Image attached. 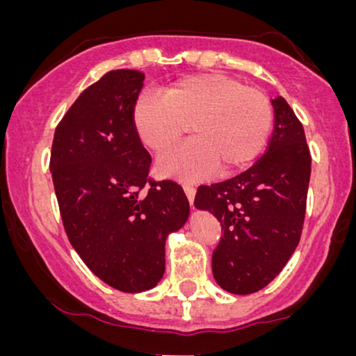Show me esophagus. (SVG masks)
<instances>
[{
    "label": "esophagus",
    "mask_w": 356,
    "mask_h": 356,
    "mask_svg": "<svg viewBox=\"0 0 356 356\" xmlns=\"http://www.w3.org/2000/svg\"><path fill=\"white\" fill-rule=\"evenodd\" d=\"M184 192H186L187 199H189L191 206H194V197H195V187L192 184H184Z\"/></svg>",
    "instance_id": "34e87169"
}]
</instances>
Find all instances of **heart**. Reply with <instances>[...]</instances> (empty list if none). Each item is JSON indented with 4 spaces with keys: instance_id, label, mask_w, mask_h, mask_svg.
<instances>
[{
    "instance_id": "heart-1",
    "label": "heart",
    "mask_w": 356,
    "mask_h": 356,
    "mask_svg": "<svg viewBox=\"0 0 356 356\" xmlns=\"http://www.w3.org/2000/svg\"><path fill=\"white\" fill-rule=\"evenodd\" d=\"M137 137L149 150L162 152L189 125L192 140L157 159L164 177L201 181L220 165L224 174L243 169L263 152L273 127V108L261 90L224 73L184 76L164 97L142 93L132 110Z\"/></svg>"
}]
</instances>
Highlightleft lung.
I'll return each mask as SVG.
<instances>
[{
  "label": "left lung",
  "instance_id": "8db88e82",
  "mask_svg": "<svg viewBox=\"0 0 356 356\" xmlns=\"http://www.w3.org/2000/svg\"><path fill=\"white\" fill-rule=\"evenodd\" d=\"M271 104L275 132L266 154L236 177L201 186L194 199V206L214 214L222 227L212 275L232 295H251L271 283L303 231L312 155L288 102L277 97Z\"/></svg>",
  "mask_w": 356,
  "mask_h": 356
}]
</instances>
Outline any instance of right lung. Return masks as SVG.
I'll return each instance as SVG.
<instances>
[{
	"label": "right lung",
	"instance_id": "add662e5",
	"mask_svg": "<svg viewBox=\"0 0 356 356\" xmlns=\"http://www.w3.org/2000/svg\"><path fill=\"white\" fill-rule=\"evenodd\" d=\"M144 79L112 70L83 90L56 127L50 157L68 241L93 275L124 293L162 280L167 236L189 218L182 187L149 177L152 159L132 124Z\"/></svg>",
	"mask_w": 356,
	"mask_h": 356
}]
</instances>
